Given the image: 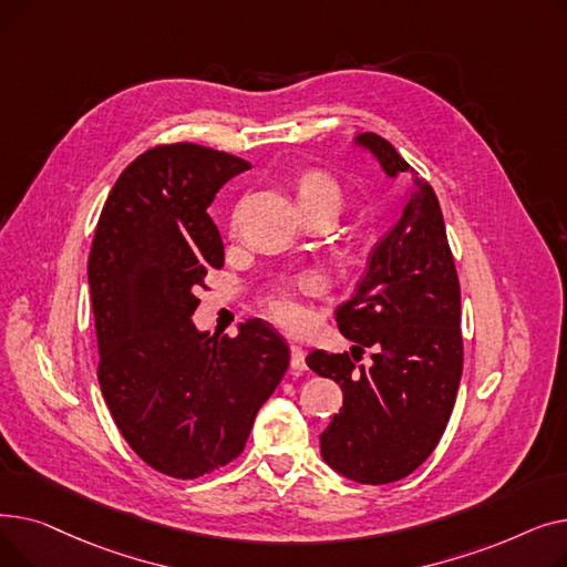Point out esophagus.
<instances>
[{
  "instance_id": "1",
  "label": "esophagus",
  "mask_w": 567,
  "mask_h": 567,
  "mask_svg": "<svg viewBox=\"0 0 567 567\" xmlns=\"http://www.w3.org/2000/svg\"><path fill=\"white\" fill-rule=\"evenodd\" d=\"M306 368V351L299 344H291V370L303 372Z\"/></svg>"
}]
</instances>
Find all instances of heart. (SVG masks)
<instances>
[{
    "instance_id": "heart-1",
    "label": "heart",
    "mask_w": 567,
    "mask_h": 567,
    "mask_svg": "<svg viewBox=\"0 0 567 567\" xmlns=\"http://www.w3.org/2000/svg\"><path fill=\"white\" fill-rule=\"evenodd\" d=\"M306 199H323V202H331L336 208H340L342 190L331 176L310 174L303 178V184H301V202H306ZM299 287L315 289V280L303 278L299 282ZM266 310L280 326H285V329H301V326H306V321H308L306 306L289 287H276L271 293H268Z\"/></svg>"
}]
</instances>
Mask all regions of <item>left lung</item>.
Here are the masks:
<instances>
[{
	"label": "left lung",
	"mask_w": 567,
	"mask_h": 567,
	"mask_svg": "<svg viewBox=\"0 0 567 567\" xmlns=\"http://www.w3.org/2000/svg\"><path fill=\"white\" fill-rule=\"evenodd\" d=\"M389 178L409 172L377 133L353 140ZM413 172V169H411ZM460 280L432 186L413 176L404 212L370 255L359 289L338 312L351 353H308V368L342 389V409L319 436L321 457L344 478H406L436 449L462 377ZM365 348L373 361L360 363Z\"/></svg>",
	"instance_id": "left-lung-1"
}]
</instances>
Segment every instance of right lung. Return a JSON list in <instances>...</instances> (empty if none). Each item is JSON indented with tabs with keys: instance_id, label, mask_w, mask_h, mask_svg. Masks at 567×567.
I'll list each match as a JSON object with an SVG mask.
<instances>
[{
	"instance_id": "1",
	"label": "right lung",
	"mask_w": 567,
	"mask_h": 567,
	"mask_svg": "<svg viewBox=\"0 0 567 567\" xmlns=\"http://www.w3.org/2000/svg\"><path fill=\"white\" fill-rule=\"evenodd\" d=\"M246 169L190 142L148 148L116 178L89 252L105 404L131 449L172 478L241 455L289 365L285 338L261 319L238 323L236 338L193 323L204 276L225 264L206 208Z\"/></svg>"
}]
</instances>
